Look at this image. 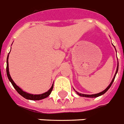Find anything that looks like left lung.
<instances>
[{"label": "left lung", "instance_id": "8db88e82", "mask_svg": "<svg viewBox=\"0 0 124 124\" xmlns=\"http://www.w3.org/2000/svg\"><path fill=\"white\" fill-rule=\"evenodd\" d=\"M114 47H115V46H114ZM115 50H116V49H115ZM118 63L117 67H116V72H115V74L114 77H113V78L112 81H111V82L110 83V84L109 85V86H108L107 88H106L105 90H103V91L101 92H99V93H95V94H92V95L83 94V93H79V92H76H76L77 93V94H78V95H79V96H81V97H99V96H100V95H102V94H104V93H106V92L108 91V89L110 88V86H111V85H112L113 82L114 81V79H115V76H116V73H117V72H118Z\"/></svg>", "mask_w": 124, "mask_h": 124}]
</instances>
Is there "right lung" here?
Returning <instances> with one entry per match:
<instances>
[{
  "mask_svg": "<svg viewBox=\"0 0 124 124\" xmlns=\"http://www.w3.org/2000/svg\"><path fill=\"white\" fill-rule=\"evenodd\" d=\"M8 58H9V55H8L7 57V67H6V72H7V75H8V79L11 81V83L13 85V87L16 89L18 93L21 95L22 97H23L24 98L27 99H29V100H32V101H36V100H41V99H43L46 98V97H48L50 94L52 92V90L53 88V84L52 85V87L50 88V89L48 90V92H46L45 93H43L42 94H38V95H34V94H31V93H27L23 91L19 86H17L16 85V83L13 81V79L11 78V76L9 74V63H8Z\"/></svg>",
  "mask_w": 124,
  "mask_h": 124,
  "instance_id": "right-lung-1",
  "label": "right lung"
}]
</instances>
